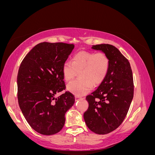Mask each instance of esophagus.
Here are the masks:
<instances>
[{"mask_svg":"<svg viewBox=\"0 0 155 155\" xmlns=\"http://www.w3.org/2000/svg\"><path fill=\"white\" fill-rule=\"evenodd\" d=\"M82 97H79V96H76V97H75V100H76V101H78V100H79V99H81Z\"/></svg>","mask_w":155,"mask_h":155,"instance_id":"obj_1","label":"esophagus"}]
</instances>
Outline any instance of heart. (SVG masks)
I'll use <instances>...</instances> for the list:
<instances>
[{
	"label": "heart",
	"instance_id": "heart-1",
	"mask_svg": "<svg viewBox=\"0 0 155 155\" xmlns=\"http://www.w3.org/2000/svg\"><path fill=\"white\" fill-rule=\"evenodd\" d=\"M109 67L110 60L105 53L79 51L74 55L72 63L67 61L63 65V76L66 81L72 80L80 72V79L69 83L67 90L77 96L86 94L93 87L104 82Z\"/></svg>",
	"mask_w": 155,
	"mask_h": 155
}]
</instances>
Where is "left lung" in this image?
<instances>
[{"label": "left lung", "mask_w": 155, "mask_h": 155, "mask_svg": "<svg viewBox=\"0 0 155 155\" xmlns=\"http://www.w3.org/2000/svg\"><path fill=\"white\" fill-rule=\"evenodd\" d=\"M92 48L108 55L110 67L104 82L87 96L88 108L83 117L92 132L106 134L118 128L127 114L134 95L133 72L128 59L115 46L101 44Z\"/></svg>", "instance_id": "left-lung-1"}]
</instances>
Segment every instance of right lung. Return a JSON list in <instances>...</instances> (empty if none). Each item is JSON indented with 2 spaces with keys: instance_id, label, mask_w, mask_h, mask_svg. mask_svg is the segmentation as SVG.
Wrapping results in <instances>:
<instances>
[{
  "instance_id": "right-lung-1",
  "label": "right lung",
  "mask_w": 155,
  "mask_h": 155,
  "mask_svg": "<svg viewBox=\"0 0 155 155\" xmlns=\"http://www.w3.org/2000/svg\"><path fill=\"white\" fill-rule=\"evenodd\" d=\"M73 44L43 42L35 46L23 59L17 75V98L27 122L37 133L52 135L62 129L64 114L75 102L65 90L63 64Z\"/></svg>"
}]
</instances>
